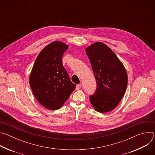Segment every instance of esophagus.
Masks as SVG:
<instances>
[{
    "label": "esophagus",
    "instance_id": "esophagus-1",
    "mask_svg": "<svg viewBox=\"0 0 155 155\" xmlns=\"http://www.w3.org/2000/svg\"><path fill=\"white\" fill-rule=\"evenodd\" d=\"M81 84H77V86H76V90H80V88L81 87Z\"/></svg>",
    "mask_w": 155,
    "mask_h": 155
}]
</instances>
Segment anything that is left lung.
Here are the masks:
<instances>
[{
  "label": "left lung",
  "mask_w": 155,
  "mask_h": 155,
  "mask_svg": "<svg viewBox=\"0 0 155 155\" xmlns=\"http://www.w3.org/2000/svg\"><path fill=\"white\" fill-rule=\"evenodd\" d=\"M97 83V89L90 101L96 111H112L124 95L127 74L115 53L102 42L97 41L86 48Z\"/></svg>",
  "instance_id": "obj_1"
}]
</instances>
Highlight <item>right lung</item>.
Returning <instances> with one entry per match:
<instances>
[{
  "mask_svg": "<svg viewBox=\"0 0 155 155\" xmlns=\"http://www.w3.org/2000/svg\"><path fill=\"white\" fill-rule=\"evenodd\" d=\"M68 45L54 41L38 55L29 76V84L37 101L48 110L59 109L74 91L62 62Z\"/></svg>",
  "mask_w": 155,
  "mask_h": 155,
  "instance_id": "1",
  "label": "right lung"
}]
</instances>
